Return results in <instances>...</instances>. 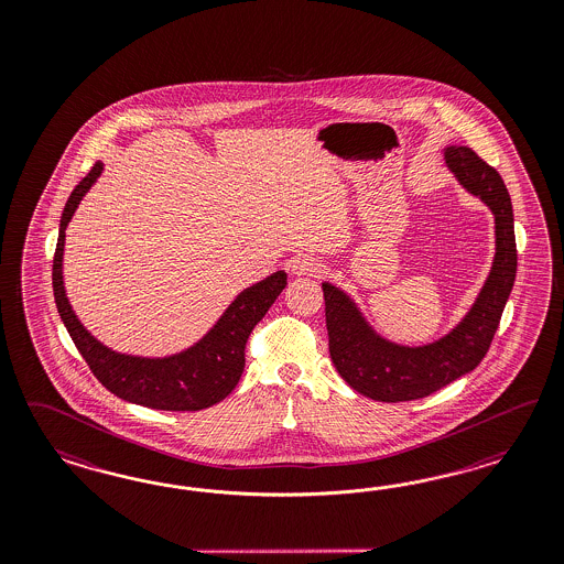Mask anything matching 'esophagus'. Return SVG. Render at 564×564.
<instances>
[{"instance_id": "1", "label": "esophagus", "mask_w": 564, "mask_h": 564, "mask_svg": "<svg viewBox=\"0 0 564 564\" xmlns=\"http://www.w3.org/2000/svg\"><path fill=\"white\" fill-rule=\"evenodd\" d=\"M291 271L295 274H312V276H318V274L325 273L326 267L318 258L300 257L293 260Z\"/></svg>"}]
</instances>
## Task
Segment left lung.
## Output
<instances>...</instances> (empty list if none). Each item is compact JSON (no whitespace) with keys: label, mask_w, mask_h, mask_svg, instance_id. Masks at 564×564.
Masks as SVG:
<instances>
[{"label":"left lung","mask_w":564,"mask_h":564,"mask_svg":"<svg viewBox=\"0 0 564 564\" xmlns=\"http://www.w3.org/2000/svg\"><path fill=\"white\" fill-rule=\"evenodd\" d=\"M444 161L463 188L495 215V262L462 323L436 341L399 345L378 335L345 291L323 283L330 359L354 391L375 401L422 399L471 372L488 354L511 295L517 246L507 186L498 171L467 147H446Z\"/></svg>","instance_id":"left-lung-1"}]
</instances>
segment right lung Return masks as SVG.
I'll use <instances>...</instances> for the list:
<instances>
[{"label": "right lung", "mask_w": 564, "mask_h": 564, "mask_svg": "<svg viewBox=\"0 0 564 564\" xmlns=\"http://www.w3.org/2000/svg\"><path fill=\"white\" fill-rule=\"evenodd\" d=\"M102 173L95 163L85 180L69 194L59 221L57 248L53 257V295L62 323L86 359L88 368L107 391L142 408L163 411H198L223 401L236 389L243 372V349L252 328L273 306L288 285V273H276L238 293L200 341L165 358H142L113 351L95 339L69 306L64 288L66 227L80 200Z\"/></svg>", "instance_id": "right-lung-1"}]
</instances>
